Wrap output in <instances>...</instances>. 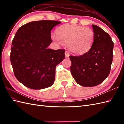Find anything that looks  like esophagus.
Listing matches in <instances>:
<instances>
[{"label":"esophagus","instance_id":"34e87169","mask_svg":"<svg viewBox=\"0 0 124 124\" xmlns=\"http://www.w3.org/2000/svg\"><path fill=\"white\" fill-rule=\"evenodd\" d=\"M65 57L66 58H69V53H68V52H65Z\"/></svg>","mask_w":124,"mask_h":124}]
</instances>
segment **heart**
<instances>
[{
	"instance_id": "heart-1",
	"label": "heart",
	"mask_w": 124,
	"mask_h": 124,
	"mask_svg": "<svg viewBox=\"0 0 124 124\" xmlns=\"http://www.w3.org/2000/svg\"><path fill=\"white\" fill-rule=\"evenodd\" d=\"M52 39L58 43L68 44L69 51L75 55L85 54L89 51L95 40V33L91 28L76 25L64 24L57 29Z\"/></svg>"
}]
</instances>
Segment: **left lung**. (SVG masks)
Returning a JSON list of instances; mask_svg holds the SVG:
<instances>
[{
    "mask_svg": "<svg viewBox=\"0 0 124 124\" xmlns=\"http://www.w3.org/2000/svg\"><path fill=\"white\" fill-rule=\"evenodd\" d=\"M95 35L93 45L87 53L70 56V71L75 81L84 87L102 83L109 76L113 59L114 43L109 34L92 25Z\"/></svg>",
    "mask_w": 124,
    "mask_h": 124,
    "instance_id": "8db88e82",
    "label": "left lung"
}]
</instances>
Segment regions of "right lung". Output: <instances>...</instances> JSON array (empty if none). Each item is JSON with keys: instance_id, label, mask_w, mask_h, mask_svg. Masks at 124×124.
Segmentation results:
<instances>
[{"instance_id": "add662e5", "label": "right lung", "mask_w": 124, "mask_h": 124, "mask_svg": "<svg viewBox=\"0 0 124 124\" xmlns=\"http://www.w3.org/2000/svg\"><path fill=\"white\" fill-rule=\"evenodd\" d=\"M61 23L51 20L31 22L16 33L10 62L15 77L27 87L41 89L54 84L55 68L65 58V51L47 47L52 42V29Z\"/></svg>"}]
</instances>
